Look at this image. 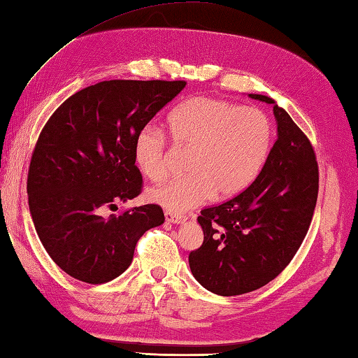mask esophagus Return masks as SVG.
<instances>
[{
  "label": "esophagus",
  "instance_id": "34e87169",
  "mask_svg": "<svg viewBox=\"0 0 358 358\" xmlns=\"http://www.w3.org/2000/svg\"><path fill=\"white\" fill-rule=\"evenodd\" d=\"M164 217H166L167 222H171V224H183L185 220L187 219L186 216H181V214L172 213V211H166L164 213Z\"/></svg>",
  "mask_w": 358,
  "mask_h": 358
}]
</instances>
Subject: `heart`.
Here are the masks:
<instances>
[{"label":"heart","mask_w":358,"mask_h":358,"mask_svg":"<svg viewBox=\"0 0 358 358\" xmlns=\"http://www.w3.org/2000/svg\"><path fill=\"white\" fill-rule=\"evenodd\" d=\"M169 131L192 148L186 175L152 187L147 197L169 211L183 213L210 199L233 197L249 186L268 158L272 127L263 111L213 96H191L172 109ZM133 158L150 180L166 175V138L147 125L136 134Z\"/></svg>","instance_id":"1"}]
</instances>
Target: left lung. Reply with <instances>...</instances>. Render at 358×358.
Masks as SVG:
<instances>
[{
    "label": "left lung",
    "mask_w": 358,
    "mask_h": 358,
    "mask_svg": "<svg viewBox=\"0 0 358 358\" xmlns=\"http://www.w3.org/2000/svg\"><path fill=\"white\" fill-rule=\"evenodd\" d=\"M249 96L274 106L277 141L249 187L200 211L203 244L189 253L192 275L219 296L255 291L287 268L307 235L320 187L307 136L269 96Z\"/></svg>",
    "instance_id": "left-lung-1"
}]
</instances>
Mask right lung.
<instances>
[{
	"mask_svg": "<svg viewBox=\"0 0 358 358\" xmlns=\"http://www.w3.org/2000/svg\"><path fill=\"white\" fill-rule=\"evenodd\" d=\"M185 81H101L80 90L45 123L28 172L29 211L51 259L76 280L99 285L133 262L147 230L164 222L158 205L120 216L103 208L138 197L142 175L133 142Z\"/></svg>",
	"mask_w": 358,
	"mask_h": 358,
	"instance_id": "1",
	"label": "right lung"
}]
</instances>
